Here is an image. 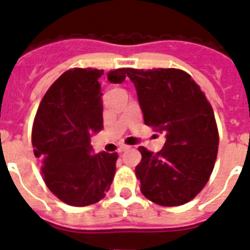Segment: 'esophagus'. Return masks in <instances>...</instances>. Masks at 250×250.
Masks as SVG:
<instances>
[{"mask_svg": "<svg viewBox=\"0 0 250 250\" xmlns=\"http://www.w3.org/2000/svg\"><path fill=\"white\" fill-rule=\"evenodd\" d=\"M129 148H130V147L126 146V145H125V146H121V147H120V148H119V152H120V154H121V152L126 151V150H129Z\"/></svg>", "mask_w": 250, "mask_h": 250, "instance_id": "34e87169", "label": "esophagus"}]
</instances>
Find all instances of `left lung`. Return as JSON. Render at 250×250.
<instances>
[{
  "mask_svg": "<svg viewBox=\"0 0 250 250\" xmlns=\"http://www.w3.org/2000/svg\"><path fill=\"white\" fill-rule=\"evenodd\" d=\"M147 126L166 134L159 152L138 150L135 167L142 194L160 206L193 199L210 179L219 134L211 104L191 77L180 69H127ZM108 81L115 83L113 74Z\"/></svg>",
  "mask_w": 250,
  "mask_h": 250,
  "instance_id": "left-lung-1",
  "label": "left lung"
}]
</instances>
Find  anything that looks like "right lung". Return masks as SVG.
Listing matches in <instances>:
<instances>
[{
	"instance_id": "1",
	"label": "right lung",
	"mask_w": 250,
	"mask_h": 250,
	"mask_svg": "<svg viewBox=\"0 0 250 250\" xmlns=\"http://www.w3.org/2000/svg\"><path fill=\"white\" fill-rule=\"evenodd\" d=\"M127 69L112 70L115 83ZM104 70L75 67L65 71L46 91L32 126V146L42 162L49 190L70 206H88L103 198L113 181L117 154L92 155L91 135L103 129L99 78Z\"/></svg>"
}]
</instances>
